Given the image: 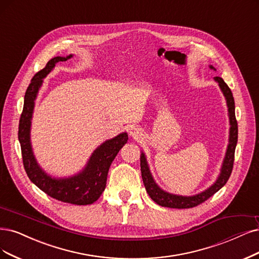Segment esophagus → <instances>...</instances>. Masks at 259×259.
<instances>
[{
	"instance_id": "34e87169",
	"label": "esophagus",
	"mask_w": 259,
	"mask_h": 259,
	"mask_svg": "<svg viewBox=\"0 0 259 259\" xmlns=\"http://www.w3.org/2000/svg\"><path fill=\"white\" fill-rule=\"evenodd\" d=\"M130 136L133 139H139V137H141V131L139 129H137V128H133L130 131Z\"/></svg>"
}]
</instances>
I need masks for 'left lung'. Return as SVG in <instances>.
Masks as SVG:
<instances>
[{
	"instance_id": "left-lung-1",
	"label": "left lung",
	"mask_w": 259,
	"mask_h": 259,
	"mask_svg": "<svg viewBox=\"0 0 259 259\" xmlns=\"http://www.w3.org/2000/svg\"><path fill=\"white\" fill-rule=\"evenodd\" d=\"M210 68H213L212 66H210ZM214 80L219 83L220 88H221L226 101L227 107L229 112V122H231V131H229V144L227 147L226 156L223 162V166L220 177L215 181L213 186L210 187L205 192L199 193L194 196H179V195H173L164 192L163 190H161L154 181L151 177V174L149 171L146 158L144 154L142 152L141 155V171H142V178L143 183H144L145 189L147 191L148 195L151 197V199L156 202L158 205L162 207H168V208H177V209H188L193 208L200 204H203L208 198L211 197L214 193L221 189L226 183L228 178L231 177V174L233 171L234 166V160H235V149L238 141V123L235 115V100L233 97V93L231 89L228 88V85L224 82V80L220 76H215Z\"/></svg>"
}]
</instances>
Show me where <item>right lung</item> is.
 Returning a JSON list of instances; mask_svg holds the SVG:
<instances>
[{"mask_svg":"<svg viewBox=\"0 0 259 259\" xmlns=\"http://www.w3.org/2000/svg\"><path fill=\"white\" fill-rule=\"evenodd\" d=\"M70 57L71 55L67 57H53L47 63L44 69L33 76L24 96L23 110L19 120L18 139L21 146L23 166L32 183L52 198L60 202L81 206L93 204L100 197L105 189L111 163L121 147L127 143L128 136L127 133H121L116 138L104 142L94 151L83 171L76 176L66 179H55L45 174V171L38 166L30 143L34 100L42 83V78L52 70L56 63L67 61Z\"/></svg>","mask_w":259,"mask_h":259,"instance_id":"right-lung-1","label":"right lung"}]
</instances>
